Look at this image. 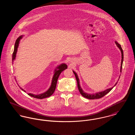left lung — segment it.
<instances>
[{"label": "left lung", "instance_id": "8db88e82", "mask_svg": "<svg viewBox=\"0 0 135 135\" xmlns=\"http://www.w3.org/2000/svg\"><path fill=\"white\" fill-rule=\"evenodd\" d=\"M116 45H117V46L119 49L120 51H121V53H122V62H121V66H120V72H122V63H123V52L122 51V46L120 44H119L117 41H115ZM73 72L75 76V78H76V81H77V86H78V89L79 90V91L80 92V93L81 94V95L84 97V98H87V99H99V98H101L102 97L104 96L105 95H106L107 94H108L109 93V91L112 90L117 83V82L116 83V84H115V85L111 88H109L108 89H106V90H104L103 91H100V92H97L96 93H94V94H89V93H85V91H84L82 89L81 86H80V81H79V79L78 78V76L77 75V73L73 70ZM120 75L119 76V79L120 78Z\"/></svg>", "mask_w": 135, "mask_h": 135}]
</instances>
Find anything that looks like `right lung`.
<instances>
[{
  "mask_svg": "<svg viewBox=\"0 0 135 135\" xmlns=\"http://www.w3.org/2000/svg\"><path fill=\"white\" fill-rule=\"evenodd\" d=\"M24 35H21L19 37L17 38L16 41L15 42V45L14 46V51L13 52V56H12V62H13V61L15 60L16 58V55H17V52L18 51V48L19 47V45L21 39L23 38ZM67 68V65L65 63H62L61 64H60L58 65V66L56 68V69L54 70V74L53 75V77L52 78V80H51V85L50 87V88L47 90L45 92L39 94V95H35V94H33L32 93H27L28 94V95H29L30 96L32 97L33 98H37V99H42L44 98H47L51 96V95H52V94L54 93L56 88V85H57V80H58V78L59 75H60V74L61 73V72L62 71L66 69ZM18 86H19L20 88L23 91L26 92V90L23 89L18 84Z\"/></svg>",
  "mask_w": 135,
  "mask_h": 135,
  "instance_id": "add662e5",
  "label": "right lung"
}]
</instances>
